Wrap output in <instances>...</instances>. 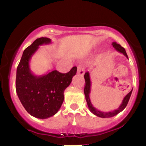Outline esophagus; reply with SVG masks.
Returning a JSON list of instances; mask_svg holds the SVG:
<instances>
[{
  "label": "esophagus",
  "mask_w": 146,
  "mask_h": 146,
  "mask_svg": "<svg viewBox=\"0 0 146 146\" xmlns=\"http://www.w3.org/2000/svg\"><path fill=\"white\" fill-rule=\"evenodd\" d=\"M78 73L80 76H83L84 74V69L82 66H78Z\"/></svg>",
  "instance_id": "esophagus-1"
}]
</instances>
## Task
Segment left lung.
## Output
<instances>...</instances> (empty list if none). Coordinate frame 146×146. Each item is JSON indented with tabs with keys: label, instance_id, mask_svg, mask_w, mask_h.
Instances as JSON below:
<instances>
[{
	"label": "left lung",
	"instance_id": "1",
	"mask_svg": "<svg viewBox=\"0 0 146 146\" xmlns=\"http://www.w3.org/2000/svg\"><path fill=\"white\" fill-rule=\"evenodd\" d=\"M112 46L118 52H121L123 53V55L125 56L128 59L127 55L126 53V51L125 50L124 48H123L122 46H121L120 44H117L116 42H112ZM84 80H85V84H84V95H85V98L86 100V102H87V105L89 107V110H90L91 112H92L94 115L96 116H98V117L100 118H110V117H113V116H116L117 115L118 113L121 112L125 108L126 106H127L128 101L129 100V98L131 96V94H132V89L131 90V91L129 93H128L127 95L124 97L123 98L122 103L121 104L119 107L116 110H113V111H101L100 110H97L96 108H95L93 105L91 104V102L90 100V97H89V95H90V92H91V80H90V76H89V72H86L84 74Z\"/></svg>",
	"mask_w": 146,
	"mask_h": 146
}]
</instances>
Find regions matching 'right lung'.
Segmentation results:
<instances>
[{
	"label": "right lung",
	"mask_w": 146,
	"mask_h": 146,
	"mask_svg": "<svg viewBox=\"0 0 146 146\" xmlns=\"http://www.w3.org/2000/svg\"><path fill=\"white\" fill-rule=\"evenodd\" d=\"M51 43L50 39H36L23 51L17 69L16 91L24 108L31 116L45 119L54 116L63 103L64 90L70 85L76 74L74 66L66 73L52 70L44 76H36L30 68L32 56L39 46Z\"/></svg>",
	"instance_id": "right-lung-1"
}]
</instances>
